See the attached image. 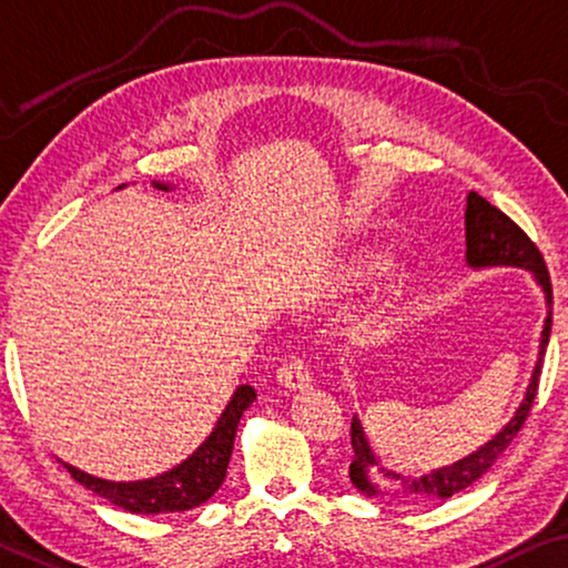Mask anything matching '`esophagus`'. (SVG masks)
Returning <instances> with one entry per match:
<instances>
[{
    "mask_svg": "<svg viewBox=\"0 0 568 568\" xmlns=\"http://www.w3.org/2000/svg\"><path fill=\"white\" fill-rule=\"evenodd\" d=\"M311 373H308V365L301 361V357H291V361H285L281 365V371H277V383L285 386L287 390H303L311 386Z\"/></svg>",
    "mask_w": 568,
    "mask_h": 568,
    "instance_id": "obj_1",
    "label": "esophagus"
}]
</instances>
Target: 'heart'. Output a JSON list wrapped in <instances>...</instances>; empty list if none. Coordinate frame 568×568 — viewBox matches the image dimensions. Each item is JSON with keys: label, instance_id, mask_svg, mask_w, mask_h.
Here are the masks:
<instances>
[{"label": "heart", "instance_id": "1", "mask_svg": "<svg viewBox=\"0 0 568 568\" xmlns=\"http://www.w3.org/2000/svg\"><path fill=\"white\" fill-rule=\"evenodd\" d=\"M390 267L394 265H390V260L383 257V254H363L361 260H355L353 265H349L347 277L355 285H367L386 277L390 273Z\"/></svg>", "mask_w": 568, "mask_h": 568}]
</instances>
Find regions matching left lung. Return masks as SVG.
Masks as SVG:
<instances>
[{
  "instance_id": "obj_1",
  "label": "left lung",
  "mask_w": 568,
  "mask_h": 568,
  "mask_svg": "<svg viewBox=\"0 0 568 568\" xmlns=\"http://www.w3.org/2000/svg\"><path fill=\"white\" fill-rule=\"evenodd\" d=\"M466 262L470 267H525L535 275V281L540 283L542 293H546V306L548 316L542 324L540 334V355L535 363L530 386L523 398L520 409L515 412V417L507 422V427L494 437V440L478 447L476 453H470L468 458H463L453 466L437 468L433 474L425 476H406L398 470H390L381 466V460L375 458V453L367 445V437L363 433L361 419L353 417V427H349V440H353V463H349V481L355 484L357 491L367 494V497H394V499H450L453 494L468 489L470 484H476L486 470H489L501 453L507 450L509 443L515 440L520 433L527 414L532 409L535 394H538V381H540V367L542 355H546L548 337H550V308H554V291H550V275L542 254L530 236L509 219L507 213H501L497 205H491L486 197L470 190L468 205H466Z\"/></svg>"
}]
</instances>
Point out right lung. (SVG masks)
I'll return each mask as SVG.
<instances>
[{
	"label": "right lung",
	"instance_id": "obj_1",
	"mask_svg": "<svg viewBox=\"0 0 568 568\" xmlns=\"http://www.w3.org/2000/svg\"><path fill=\"white\" fill-rule=\"evenodd\" d=\"M154 187L166 190L162 182H154ZM257 398L252 386H239L226 404V409L215 422L213 433L205 437V443L174 466L166 474L154 478H143V481H105V478L90 476L69 463L63 468L69 470L71 478L87 489L108 499L110 505L125 509L133 515H162V513H185V509L201 507L219 491V486L226 478L229 458L234 450V437L242 414L250 409V404Z\"/></svg>",
	"mask_w": 568,
	"mask_h": 568
}]
</instances>
